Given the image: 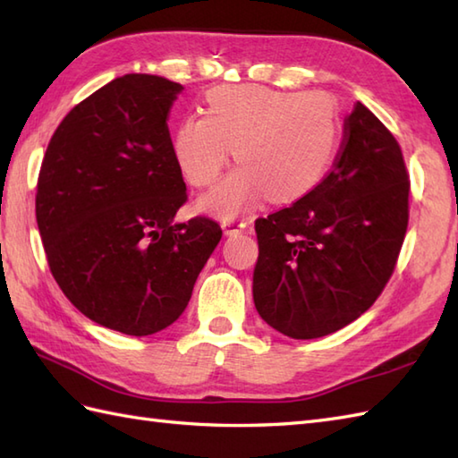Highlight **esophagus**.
Masks as SVG:
<instances>
[{
    "instance_id": "34e87169",
    "label": "esophagus",
    "mask_w": 458,
    "mask_h": 458,
    "mask_svg": "<svg viewBox=\"0 0 458 458\" xmlns=\"http://www.w3.org/2000/svg\"><path fill=\"white\" fill-rule=\"evenodd\" d=\"M248 228V222L246 220H236V218H228L222 222V230L226 236H234L240 234V232H244Z\"/></svg>"
}]
</instances>
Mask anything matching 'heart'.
<instances>
[{"label": "heart", "mask_w": 458, "mask_h": 458, "mask_svg": "<svg viewBox=\"0 0 458 458\" xmlns=\"http://www.w3.org/2000/svg\"><path fill=\"white\" fill-rule=\"evenodd\" d=\"M340 140L335 102L315 92L230 84L204 96V115H182L173 130V155L194 187H210L226 167H238L200 200L216 216H236L264 194L295 202L323 181Z\"/></svg>", "instance_id": "1"}]
</instances>
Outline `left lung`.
Here are the masks:
<instances>
[{
	"label": "left lung",
	"mask_w": 458,
	"mask_h": 458,
	"mask_svg": "<svg viewBox=\"0 0 458 458\" xmlns=\"http://www.w3.org/2000/svg\"><path fill=\"white\" fill-rule=\"evenodd\" d=\"M410 174L394 135L356 102L327 177L256 220L259 317L297 340L320 338L374 305L405 238Z\"/></svg>",
	"instance_id": "left-lung-1"
}]
</instances>
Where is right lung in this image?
I'll list each match as a JSON object with an SVG mask.
<instances>
[{"label": "right lung", "mask_w": 458, "mask_h": 458, "mask_svg": "<svg viewBox=\"0 0 458 458\" xmlns=\"http://www.w3.org/2000/svg\"><path fill=\"white\" fill-rule=\"evenodd\" d=\"M182 86L125 74L66 114L37 182L48 267L94 323L130 336L167 328L187 309L222 230L177 222L187 184L167 115Z\"/></svg>", "instance_id": "add662e5"}]
</instances>
